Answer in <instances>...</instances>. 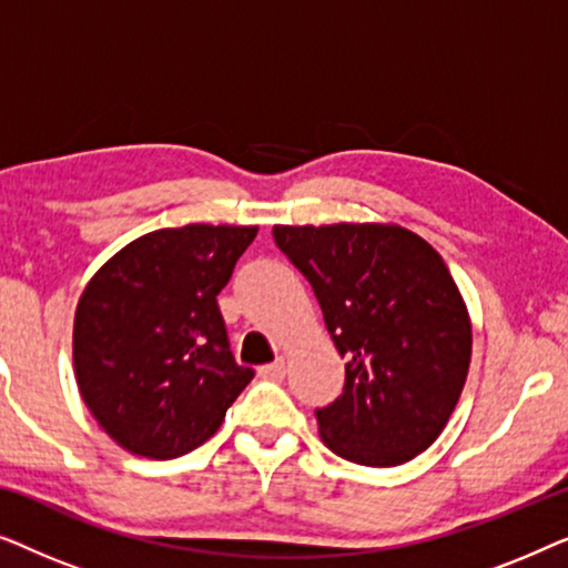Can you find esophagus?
I'll return each instance as SVG.
<instances>
[{"mask_svg": "<svg viewBox=\"0 0 568 568\" xmlns=\"http://www.w3.org/2000/svg\"><path fill=\"white\" fill-rule=\"evenodd\" d=\"M284 375H286L284 359H276L274 364H263V367L258 369V377H263V379H284Z\"/></svg>", "mask_w": 568, "mask_h": 568, "instance_id": "esophagus-1", "label": "esophagus"}]
</instances>
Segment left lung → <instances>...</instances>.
Segmentation results:
<instances>
[{"label": "left lung", "instance_id": "1", "mask_svg": "<svg viewBox=\"0 0 568 568\" xmlns=\"http://www.w3.org/2000/svg\"><path fill=\"white\" fill-rule=\"evenodd\" d=\"M274 240L321 302L346 359L344 393L317 408L344 460L390 468L439 437L470 367L468 307L442 255L398 224H276Z\"/></svg>", "mask_w": 568, "mask_h": 568}]
</instances>
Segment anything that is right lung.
Instances as JSON below:
<instances>
[{"label": "right lung", "mask_w": 568, "mask_h": 568, "mask_svg": "<svg viewBox=\"0 0 568 568\" xmlns=\"http://www.w3.org/2000/svg\"><path fill=\"white\" fill-rule=\"evenodd\" d=\"M258 227L185 224L121 247L74 313L84 406L131 455L173 460L214 437L255 372L230 352L216 294Z\"/></svg>", "instance_id": "add662e5"}]
</instances>
